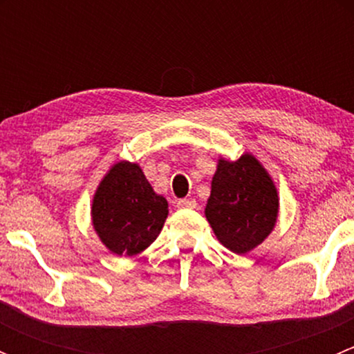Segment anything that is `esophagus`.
<instances>
[{
	"label": "esophagus",
	"mask_w": 354,
	"mask_h": 354,
	"mask_svg": "<svg viewBox=\"0 0 354 354\" xmlns=\"http://www.w3.org/2000/svg\"><path fill=\"white\" fill-rule=\"evenodd\" d=\"M178 207L180 209H195L197 202H195V198H180L178 200Z\"/></svg>",
	"instance_id": "obj_1"
}]
</instances>
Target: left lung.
Returning <instances> with one entry per match:
<instances>
[{
	"label": "left lung",
	"mask_w": 354,
	"mask_h": 354,
	"mask_svg": "<svg viewBox=\"0 0 354 354\" xmlns=\"http://www.w3.org/2000/svg\"><path fill=\"white\" fill-rule=\"evenodd\" d=\"M277 209L276 187L255 157L219 160L205 217L226 248L246 253L262 243L274 230Z\"/></svg>",
	"instance_id": "8db88e82"
}]
</instances>
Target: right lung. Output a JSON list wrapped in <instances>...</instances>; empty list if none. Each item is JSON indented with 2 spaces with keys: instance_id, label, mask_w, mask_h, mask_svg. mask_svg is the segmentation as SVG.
Returning <instances> with one entry per match:
<instances>
[{
  "instance_id": "add662e5",
  "label": "right lung",
  "mask_w": 354,
  "mask_h": 354,
  "mask_svg": "<svg viewBox=\"0 0 354 354\" xmlns=\"http://www.w3.org/2000/svg\"><path fill=\"white\" fill-rule=\"evenodd\" d=\"M167 217L166 198L152 190L137 164L111 167L94 195L92 223L116 255H137L159 236Z\"/></svg>"
}]
</instances>
